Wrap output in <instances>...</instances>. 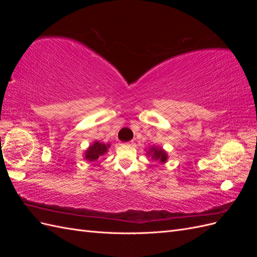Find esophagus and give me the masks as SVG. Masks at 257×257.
Instances as JSON below:
<instances>
[{
	"label": "esophagus",
	"instance_id": "obj_1",
	"mask_svg": "<svg viewBox=\"0 0 257 257\" xmlns=\"http://www.w3.org/2000/svg\"><path fill=\"white\" fill-rule=\"evenodd\" d=\"M132 144H133V143H132V142H128V143H124L123 145H124V146H130V145H132Z\"/></svg>",
	"mask_w": 257,
	"mask_h": 257
}]
</instances>
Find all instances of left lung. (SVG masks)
I'll list each match as a JSON object with an SVG mask.
<instances>
[{"label":"left lung","instance_id":"left-lung-1","mask_svg":"<svg viewBox=\"0 0 257 257\" xmlns=\"http://www.w3.org/2000/svg\"><path fill=\"white\" fill-rule=\"evenodd\" d=\"M149 155H152V159L155 160H160L162 163H165L167 160V154L164 152V150H162L161 148H155L152 147L150 148V151L148 153Z\"/></svg>","mask_w":257,"mask_h":257}]
</instances>
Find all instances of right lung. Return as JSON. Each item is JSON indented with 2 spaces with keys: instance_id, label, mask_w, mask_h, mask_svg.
Masks as SVG:
<instances>
[{
  "instance_id": "1",
  "label": "right lung",
  "mask_w": 257,
  "mask_h": 257,
  "mask_svg": "<svg viewBox=\"0 0 257 257\" xmlns=\"http://www.w3.org/2000/svg\"><path fill=\"white\" fill-rule=\"evenodd\" d=\"M107 147L105 144H102L99 142H95L92 146L89 147V149L85 152V160H88L90 162H94L96 161L100 155H103L107 152Z\"/></svg>"
}]
</instances>
